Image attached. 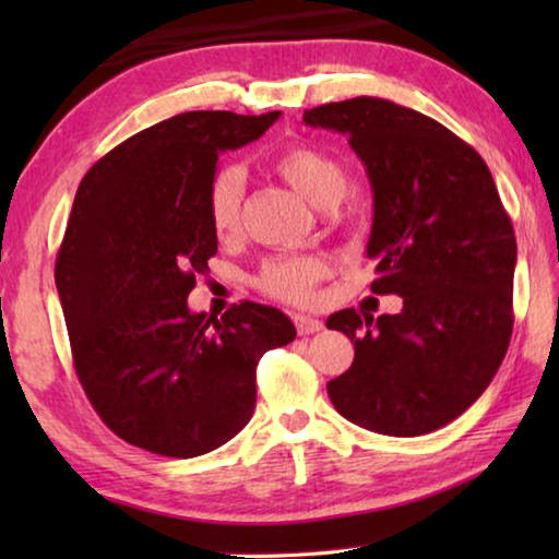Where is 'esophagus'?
I'll return each mask as SVG.
<instances>
[{
	"instance_id": "1",
	"label": "esophagus",
	"mask_w": 559,
	"mask_h": 559,
	"mask_svg": "<svg viewBox=\"0 0 559 559\" xmlns=\"http://www.w3.org/2000/svg\"><path fill=\"white\" fill-rule=\"evenodd\" d=\"M293 325H296V330H298V335H313V333H320V330H323V323H320V320H316V318H310V316H293Z\"/></svg>"
}]
</instances>
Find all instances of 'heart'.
Segmentation results:
<instances>
[{
    "instance_id": "obj_1",
    "label": "heart",
    "mask_w": 559,
    "mask_h": 559,
    "mask_svg": "<svg viewBox=\"0 0 559 559\" xmlns=\"http://www.w3.org/2000/svg\"><path fill=\"white\" fill-rule=\"evenodd\" d=\"M271 169L316 206H333L347 192L349 177L335 155L308 143H290L271 155ZM243 169L239 165L216 167L206 185V216L219 239H229L241 226ZM330 263L320 253L273 257L263 263L257 288L269 298L308 306L318 296V286L328 278Z\"/></svg>"
}]
</instances>
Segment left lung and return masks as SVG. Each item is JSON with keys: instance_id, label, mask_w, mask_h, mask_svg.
<instances>
[{"instance_id": "1", "label": "left lung", "mask_w": 559, "mask_h": 559, "mask_svg": "<svg viewBox=\"0 0 559 559\" xmlns=\"http://www.w3.org/2000/svg\"><path fill=\"white\" fill-rule=\"evenodd\" d=\"M313 128L345 132L374 194L367 257L372 293L402 313L355 308L328 318L355 343L330 402L357 427L421 437L486 392L513 335L515 231L476 150L429 116L359 96L310 108Z\"/></svg>"}]
</instances>
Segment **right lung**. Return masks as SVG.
Wrapping results in <instances>:
<instances>
[{"mask_svg": "<svg viewBox=\"0 0 559 559\" xmlns=\"http://www.w3.org/2000/svg\"><path fill=\"white\" fill-rule=\"evenodd\" d=\"M278 110L179 112L112 147L81 179L56 257L73 367L122 441L173 459L234 439L257 406V365L296 340L281 310L241 300L189 313L216 234L206 185L216 159L261 138Z\"/></svg>", "mask_w": 559, "mask_h": 559, "instance_id": "add662e5", "label": "right lung"}]
</instances>
